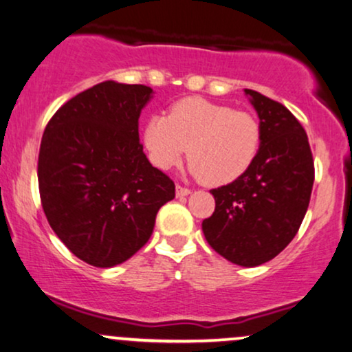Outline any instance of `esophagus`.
Wrapping results in <instances>:
<instances>
[{
	"instance_id": "esophagus-1",
	"label": "esophagus",
	"mask_w": 352,
	"mask_h": 352,
	"mask_svg": "<svg viewBox=\"0 0 352 352\" xmlns=\"http://www.w3.org/2000/svg\"><path fill=\"white\" fill-rule=\"evenodd\" d=\"M190 194V189L187 187H182L181 184H176V197H186V195Z\"/></svg>"
}]
</instances>
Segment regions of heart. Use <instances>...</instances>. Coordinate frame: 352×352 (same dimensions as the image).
Masks as SVG:
<instances>
[{
	"instance_id": "obj_1",
	"label": "heart",
	"mask_w": 352,
	"mask_h": 352,
	"mask_svg": "<svg viewBox=\"0 0 352 352\" xmlns=\"http://www.w3.org/2000/svg\"><path fill=\"white\" fill-rule=\"evenodd\" d=\"M142 139L158 170L177 166L187 152L195 177L208 186H226L252 166L262 127L252 113L189 97L173 104L166 118H150Z\"/></svg>"
}]
</instances>
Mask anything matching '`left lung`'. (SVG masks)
<instances>
[{"instance_id": "left-lung-1", "label": "left lung", "mask_w": 352, "mask_h": 352, "mask_svg": "<svg viewBox=\"0 0 352 352\" xmlns=\"http://www.w3.org/2000/svg\"><path fill=\"white\" fill-rule=\"evenodd\" d=\"M244 92L260 120V150L239 179L210 190L215 212L202 230L221 257L257 267L275 258L299 231L316 170L307 134L293 113L255 90Z\"/></svg>"}]
</instances>
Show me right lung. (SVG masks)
I'll use <instances>...</instances> for the list:
<instances>
[{
  "label": "right lung",
  "instance_id": "add662e5",
  "mask_svg": "<svg viewBox=\"0 0 352 352\" xmlns=\"http://www.w3.org/2000/svg\"><path fill=\"white\" fill-rule=\"evenodd\" d=\"M153 90L107 80L54 113L38 153V189L52 230L98 268L131 258L150 239L175 182L150 165L139 116Z\"/></svg>",
  "mask_w": 352,
  "mask_h": 352
}]
</instances>
